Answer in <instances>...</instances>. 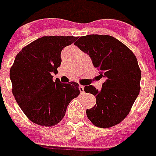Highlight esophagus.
<instances>
[{"mask_svg": "<svg viewBox=\"0 0 156 156\" xmlns=\"http://www.w3.org/2000/svg\"><path fill=\"white\" fill-rule=\"evenodd\" d=\"M80 93H84V87L83 86H80Z\"/></svg>", "mask_w": 156, "mask_h": 156, "instance_id": "obj_1", "label": "esophagus"}]
</instances>
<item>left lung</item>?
<instances>
[{
	"label": "left lung",
	"instance_id": "left-lung-1",
	"mask_svg": "<svg viewBox=\"0 0 156 156\" xmlns=\"http://www.w3.org/2000/svg\"><path fill=\"white\" fill-rule=\"evenodd\" d=\"M76 46L87 53L93 66L106 80L98 90L92 85L84 91L96 96V105L87 109L92 123L109 128L120 123L129 112L140 90L141 69L134 53L109 35L91 34L80 37Z\"/></svg>",
	"mask_w": 156,
	"mask_h": 156
}]
</instances>
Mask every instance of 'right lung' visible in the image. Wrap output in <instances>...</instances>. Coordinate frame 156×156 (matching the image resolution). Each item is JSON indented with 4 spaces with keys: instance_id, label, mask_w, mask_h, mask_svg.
I'll return each mask as SVG.
<instances>
[{
    "instance_id": "obj_1",
    "label": "right lung",
    "mask_w": 156,
    "mask_h": 156,
    "mask_svg": "<svg viewBox=\"0 0 156 156\" xmlns=\"http://www.w3.org/2000/svg\"><path fill=\"white\" fill-rule=\"evenodd\" d=\"M77 37L45 36L23 47L10 67L12 93L26 116L33 122L51 127L65 115L68 105L80 94L76 82L53 81L52 73L60 66V53Z\"/></svg>"
}]
</instances>
